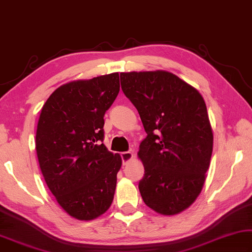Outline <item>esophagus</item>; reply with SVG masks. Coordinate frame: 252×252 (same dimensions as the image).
I'll list each match as a JSON object with an SVG mask.
<instances>
[{"mask_svg": "<svg viewBox=\"0 0 252 252\" xmlns=\"http://www.w3.org/2000/svg\"><path fill=\"white\" fill-rule=\"evenodd\" d=\"M122 160H123V165H126L127 162H128L131 158H133V154L130 152H124L122 153Z\"/></svg>", "mask_w": 252, "mask_h": 252, "instance_id": "esophagus-1", "label": "esophagus"}]
</instances>
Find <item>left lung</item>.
<instances>
[{
  "instance_id": "left-lung-1",
  "label": "left lung",
  "mask_w": 252,
  "mask_h": 252,
  "mask_svg": "<svg viewBox=\"0 0 252 252\" xmlns=\"http://www.w3.org/2000/svg\"><path fill=\"white\" fill-rule=\"evenodd\" d=\"M126 95L147 133L138 157L145 204L171 216L188 208L204 186L214 135L205 100L196 88L165 70L121 74Z\"/></svg>"
}]
</instances>
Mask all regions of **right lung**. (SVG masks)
<instances>
[{"label":"right lung","mask_w":252,"mask_h":252,"mask_svg":"<svg viewBox=\"0 0 252 252\" xmlns=\"http://www.w3.org/2000/svg\"><path fill=\"white\" fill-rule=\"evenodd\" d=\"M118 93V73L70 82L52 93L39 115V168L59 205L78 220L97 218L114 199L122 158L103 144V127Z\"/></svg>","instance_id":"1"}]
</instances>
